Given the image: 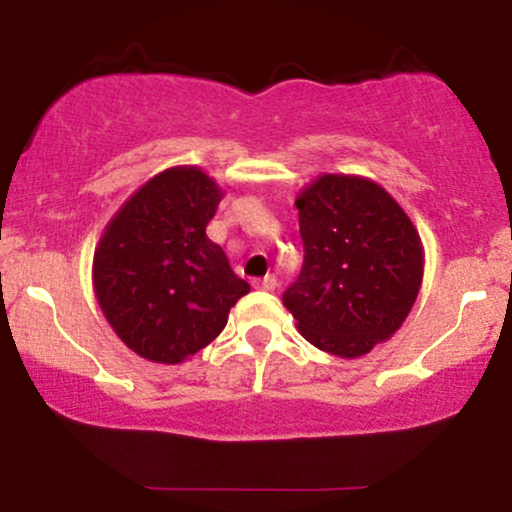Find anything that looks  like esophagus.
Listing matches in <instances>:
<instances>
[{
    "label": "esophagus",
    "mask_w": 512,
    "mask_h": 512,
    "mask_svg": "<svg viewBox=\"0 0 512 512\" xmlns=\"http://www.w3.org/2000/svg\"><path fill=\"white\" fill-rule=\"evenodd\" d=\"M252 286H255V289H260V291H274L276 289V279L272 274H267V276H262V279H257Z\"/></svg>",
    "instance_id": "obj_1"
}]
</instances>
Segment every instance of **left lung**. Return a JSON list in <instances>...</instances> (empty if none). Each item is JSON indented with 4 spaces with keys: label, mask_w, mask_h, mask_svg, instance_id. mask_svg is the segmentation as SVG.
I'll return each mask as SVG.
<instances>
[{
    "label": "left lung",
    "mask_w": 512,
    "mask_h": 512,
    "mask_svg": "<svg viewBox=\"0 0 512 512\" xmlns=\"http://www.w3.org/2000/svg\"><path fill=\"white\" fill-rule=\"evenodd\" d=\"M303 269L286 289L298 332L339 358L387 342L414 308L424 281V243L383 185L322 173L296 197Z\"/></svg>",
    "instance_id": "left-lung-1"
}]
</instances>
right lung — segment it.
<instances>
[{
    "label": "right lung",
    "mask_w": 512,
    "mask_h": 512,
    "mask_svg": "<svg viewBox=\"0 0 512 512\" xmlns=\"http://www.w3.org/2000/svg\"><path fill=\"white\" fill-rule=\"evenodd\" d=\"M221 199L219 182L202 168H166L129 195L96 243V301L127 349L146 361L175 366L195 356L250 291L207 236Z\"/></svg>",
    "instance_id": "add662e5"
}]
</instances>
